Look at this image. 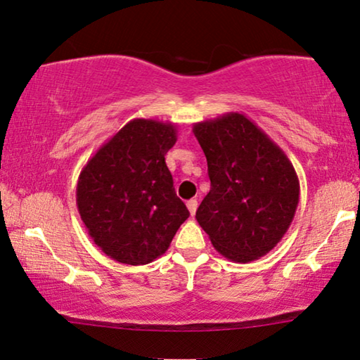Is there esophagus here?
<instances>
[{"instance_id": "1", "label": "esophagus", "mask_w": 360, "mask_h": 360, "mask_svg": "<svg viewBox=\"0 0 360 360\" xmlns=\"http://www.w3.org/2000/svg\"><path fill=\"white\" fill-rule=\"evenodd\" d=\"M197 207H198V202L195 200V198H192V200L187 202V210H189V213L194 217L195 212H197Z\"/></svg>"}]
</instances>
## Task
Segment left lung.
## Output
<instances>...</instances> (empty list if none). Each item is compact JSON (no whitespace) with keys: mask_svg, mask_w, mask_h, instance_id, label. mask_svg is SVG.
Wrapping results in <instances>:
<instances>
[{"mask_svg":"<svg viewBox=\"0 0 360 360\" xmlns=\"http://www.w3.org/2000/svg\"><path fill=\"white\" fill-rule=\"evenodd\" d=\"M210 192L195 218L213 248L233 262L266 255L291 226L299 179L286 153L240 112L195 122Z\"/></svg>","mask_w":360,"mask_h":360,"instance_id":"obj_1","label":"left lung"}]
</instances>
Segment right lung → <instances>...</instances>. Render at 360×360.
<instances>
[{"instance_id":"1","label":"right lung","mask_w":360,"mask_h":360,"mask_svg":"<svg viewBox=\"0 0 360 360\" xmlns=\"http://www.w3.org/2000/svg\"><path fill=\"white\" fill-rule=\"evenodd\" d=\"M178 141L171 122L132 120L103 143L79 174L76 202L94 243L126 265L168 250L189 218L165 155Z\"/></svg>"}]
</instances>
